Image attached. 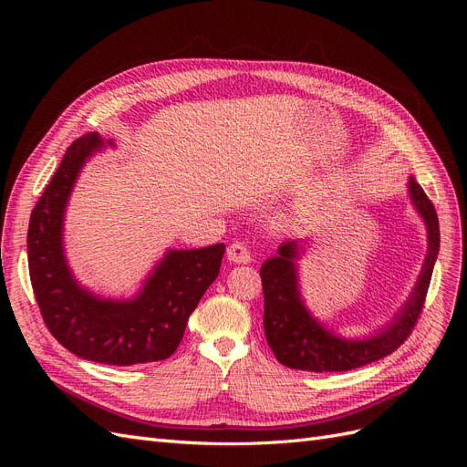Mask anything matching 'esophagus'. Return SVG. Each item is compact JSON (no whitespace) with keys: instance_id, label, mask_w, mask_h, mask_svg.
Masks as SVG:
<instances>
[{"instance_id":"1","label":"esophagus","mask_w":467,"mask_h":467,"mask_svg":"<svg viewBox=\"0 0 467 467\" xmlns=\"http://www.w3.org/2000/svg\"><path fill=\"white\" fill-rule=\"evenodd\" d=\"M227 257L233 263H250L252 261V254L248 250L246 244L242 242H233L231 246L227 248Z\"/></svg>"}]
</instances>
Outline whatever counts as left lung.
<instances>
[{"label":"left lung","mask_w":467,"mask_h":467,"mask_svg":"<svg viewBox=\"0 0 467 467\" xmlns=\"http://www.w3.org/2000/svg\"><path fill=\"white\" fill-rule=\"evenodd\" d=\"M410 199L428 225V255L422 275L416 282L414 293L400 310L396 320L377 337L365 340H345L326 331L303 306L296 259V242L282 244L278 255L261 266V282L265 296V335L276 359L289 369L312 373L352 371L396 352L412 333L426 305L433 265L439 254V219L435 206L419 182H409Z\"/></svg>","instance_id":"1"}]
</instances>
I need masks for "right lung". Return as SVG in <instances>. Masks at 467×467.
<instances>
[{
  "mask_svg": "<svg viewBox=\"0 0 467 467\" xmlns=\"http://www.w3.org/2000/svg\"><path fill=\"white\" fill-rule=\"evenodd\" d=\"M100 143L94 132L73 141L32 210V289L47 329L71 354L119 367L161 361L180 347L191 312L219 275L225 244L168 252L134 301H102L83 291L64 259L62 219L81 166Z\"/></svg>",
  "mask_w": 467,
  "mask_h": 467,
  "instance_id": "add662e5",
  "label": "right lung"
}]
</instances>
